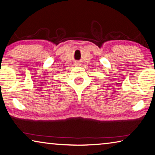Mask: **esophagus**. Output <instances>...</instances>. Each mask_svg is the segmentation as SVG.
<instances>
[{
	"mask_svg": "<svg viewBox=\"0 0 155 155\" xmlns=\"http://www.w3.org/2000/svg\"><path fill=\"white\" fill-rule=\"evenodd\" d=\"M74 64H75V66H78L81 64H80V63H78V62H77V63H76Z\"/></svg>",
	"mask_w": 155,
	"mask_h": 155,
	"instance_id": "1",
	"label": "esophagus"
}]
</instances>
